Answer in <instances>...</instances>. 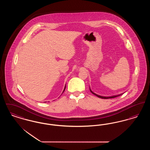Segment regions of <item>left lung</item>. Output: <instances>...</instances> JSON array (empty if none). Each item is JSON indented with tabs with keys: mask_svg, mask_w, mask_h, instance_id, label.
Here are the masks:
<instances>
[{
	"mask_svg": "<svg viewBox=\"0 0 150 150\" xmlns=\"http://www.w3.org/2000/svg\"><path fill=\"white\" fill-rule=\"evenodd\" d=\"M89 89H90V91L91 92V93L93 94L94 95H95V96H96L97 97H99V98H102V99H108V98H115V97H118V96H121V94H122H122H118V95H115V96H109V97H106V96H100V95H98V94H97L96 93H94L93 92H92V91L91 89V88L89 87Z\"/></svg>",
	"mask_w": 150,
	"mask_h": 150,
	"instance_id": "1",
	"label": "left lung"
}]
</instances>
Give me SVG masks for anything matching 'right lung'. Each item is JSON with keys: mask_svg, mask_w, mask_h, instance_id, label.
<instances>
[{"mask_svg": "<svg viewBox=\"0 0 150 150\" xmlns=\"http://www.w3.org/2000/svg\"><path fill=\"white\" fill-rule=\"evenodd\" d=\"M65 88H66V85L64 86V91H63V92H62V93H64V90H65Z\"/></svg>", "mask_w": 150, "mask_h": 150, "instance_id": "right-lung-1", "label": "right lung"}]
</instances>
